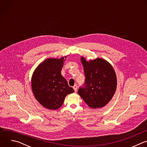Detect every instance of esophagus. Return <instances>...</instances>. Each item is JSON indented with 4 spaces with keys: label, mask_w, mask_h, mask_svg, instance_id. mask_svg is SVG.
<instances>
[{
    "label": "esophagus",
    "mask_w": 147,
    "mask_h": 147,
    "mask_svg": "<svg viewBox=\"0 0 147 147\" xmlns=\"http://www.w3.org/2000/svg\"><path fill=\"white\" fill-rule=\"evenodd\" d=\"M73 89L74 90V91L76 92L77 91V85H74L73 86Z\"/></svg>",
    "instance_id": "1"
}]
</instances>
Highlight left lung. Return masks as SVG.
I'll return each instance as SVG.
<instances>
[{"instance_id": "left-lung-1", "label": "left lung", "mask_w": 147, "mask_h": 147, "mask_svg": "<svg viewBox=\"0 0 147 147\" xmlns=\"http://www.w3.org/2000/svg\"><path fill=\"white\" fill-rule=\"evenodd\" d=\"M86 80L78 93L93 109L102 108L111 100L116 89L117 80L112 66L105 60L87 61L81 57Z\"/></svg>"}]
</instances>
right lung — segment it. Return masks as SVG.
<instances>
[{
  "mask_svg": "<svg viewBox=\"0 0 147 147\" xmlns=\"http://www.w3.org/2000/svg\"><path fill=\"white\" fill-rule=\"evenodd\" d=\"M63 63L64 57L48 59L38 66L32 75L34 95L39 103L48 109L60 108L67 95L74 92L61 74Z\"/></svg>",
  "mask_w": 147,
  "mask_h": 147,
  "instance_id": "right-lung-1",
  "label": "right lung"
}]
</instances>
